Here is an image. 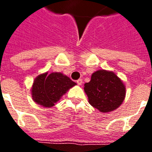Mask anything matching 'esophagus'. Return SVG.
I'll return each instance as SVG.
<instances>
[{"instance_id":"esophagus-1","label":"esophagus","mask_w":152,"mask_h":152,"mask_svg":"<svg viewBox=\"0 0 152 152\" xmlns=\"http://www.w3.org/2000/svg\"><path fill=\"white\" fill-rule=\"evenodd\" d=\"M76 83H77L78 86H81V85H82V79L77 80H76Z\"/></svg>"}]
</instances>
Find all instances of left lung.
Listing matches in <instances>:
<instances>
[{"label":"left lung","mask_w":152,"mask_h":152,"mask_svg":"<svg viewBox=\"0 0 152 152\" xmlns=\"http://www.w3.org/2000/svg\"><path fill=\"white\" fill-rule=\"evenodd\" d=\"M90 105L100 112H113L124 102L126 88L122 80L112 71L98 70L84 85Z\"/></svg>","instance_id":"obj_1"}]
</instances>
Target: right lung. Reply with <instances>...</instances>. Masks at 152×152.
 I'll return each mask as SVG.
<instances>
[{
  "label": "right lung",
  "instance_id": "right-lung-1",
  "mask_svg": "<svg viewBox=\"0 0 152 152\" xmlns=\"http://www.w3.org/2000/svg\"><path fill=\"white\" fill-rule=\"evenodd\" d=\"M76 85V83L62 72L41 73L32 83L31 98L38 105L50 108Z\"/></svg>",
  "mask_w": 152,
  "mask_h": 152
}]
</instances>
